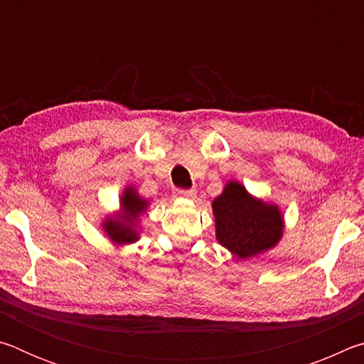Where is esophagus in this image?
<instances>
[{
    "label": "esophagus",
    "mask_w": 364,
    "mask_h": 364,
    "mask_svg": "<svg viewBox=\"0 0 364 364\" xmlns=\"http://www.w3.org/2000/svg\"><path fill=\"white\" fill-rule=\"evenodd\" d=\"M176 196L183 197V199L193 200L196 199V189H176Z\"/></svg>",
    "instance_id": "1"
}]
</instances>
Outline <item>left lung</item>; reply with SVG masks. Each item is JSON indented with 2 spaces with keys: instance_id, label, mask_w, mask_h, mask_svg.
<instances>
[{
  "instance_id": "1",
  "label": "left lung",
  "mask_w": 364,
  "mask_h": 364,
  "mask_svg": "<svg viewBox=\"0 0 364 364\" xmlns=\"http://www.w3.org/2000/svg\"><path fill=\"white\" fill-rule=\"evenodd\" d=\"M217 241L237 260L273 249L284 234L279 207L252 196L239 181H228L212 202Z\"/></svg>"
}]
</instances>
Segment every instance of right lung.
<instances>
[{
    "label": "right lung",
    "mask_w": 364,
    "mask_h": 364,
    "mask_svg": "<svg viewBox=\"0 0 364 364\" xmlns=\"http://www.w3.org/2000/svg\"><path fill=\"white\" fill-rule=\"evenodd\" d=\"M149 202L138 194L134 186H127L120 196V210L106 217L102 221V231L114 244L127 245L139 239L141 215L147 212Z\"/></svg>",
    "instance_id": "add662e5"
}]
</instances>
